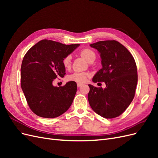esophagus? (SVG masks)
Returning a JSON list of instances; mask_svg holds the SVG:
<instances>
[{
    "instance_id": "obj_1",
    "label": "esophagus",
    "mask_w": 158,
    "mask_h": 158,
    "mask_svg": "<svg viewBox=\"0 0 158 158\" xmlns=\"http://www.w3.org/2000/svg\"><path fill=\"white\" fill-rule=\"evenodd\" d=\"M82 85H83V84H82V83H77V86H78V88L81 87Z\"/></svg>"
}]
</instances>
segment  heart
<instances>
[{"label": "heart", "mask_w": 158, "mask_h": 158, "mask_svg": "<svg viewBox=\"0 0 158 158\" xmlns=\"http://www.w3.org/2000/svg\"><path fill=\"white\" fill-rule=\"evenodd\" d=\"M80 55L86 60L88 63H92L95 59V52L89 49H84L80 51ZM63 64L65 68H69L71 65V56L67 55L65 56ZM89 76V74L84 72H75L67 76V79L69 81H74L77 82H84Z\"/></svg>", "instance_id": "heart-1"}]
</instances>
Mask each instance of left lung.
Wrapping results in <instances>:
<instances>
[{
    "instance_id": "left-lung-1",
    "label": "left lung",
    "mask_w": 158,
    "mask_h": 158,
    "mask_svg": "<svg viewBox=\"0 0 158 158\" xmlns=\"http://www.w3.org/2000/svg\"><path fill=\"white\" fill-rule=\"evenodd\" d=\"M89 45L98 50L102 65L92 81L105 82L106 87L89 84V103L102 117H117L125 111L135 97L138 82L135 60L126 47L117 41H101Z\"/></svg>"
}]
</instances>
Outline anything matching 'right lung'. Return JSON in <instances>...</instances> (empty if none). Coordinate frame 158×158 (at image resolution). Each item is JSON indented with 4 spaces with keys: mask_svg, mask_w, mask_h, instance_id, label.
I'll list each match as a JSON object with an SVG mask.
<instances>
[{
    "mask_svg": "<svg viewBox=\"0 0 158 158\" xmlns=\"http://www.w3.org/2000/svg\"><path fill=\"white\" fill-rule=\"evenodd\" d=\"M80 44L64 45L44 40L28 50L21 66V87L28 106L37 116L55 118L73 103L77 90L74 81L56 87L52 82L66 74L63 60Z\"/></svg>",
    "mask_w": 158,
    "mask_h": 158,
    "instance_id": "1",
    "label": "right lung"
}]
</instances>
